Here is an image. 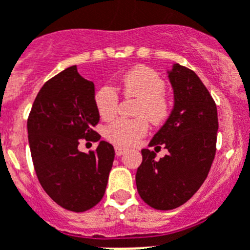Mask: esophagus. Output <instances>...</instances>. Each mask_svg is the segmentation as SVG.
Listing matches in <instances>:
<instances>
[{
	"mask_svg": "<svg viewBox=\"0 0 250 250\" xmlns=\"http://www.w3.org/2000/svg\"><path fill=\"white\" fill-rule=\"evenodd\" d=\"M125 152H126V148L125 147H121V146H116L115 147V153H116V156H123Z\"/></svg>",
	"mask_w": 250,
	"mask_h": 250,
	"instance_id": "34e87169",
	"label": "esophagus"
}]
</instances>
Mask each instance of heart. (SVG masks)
<instances>
[{
	"label": "heart",
	"instance_id": "obj_1",
	"mask_svg": "<svg viewBox=\"0 0 250 250\" xmlns=\"http://www.w3.org/2000/svg\"><path fill=\"white\" fill-rule=\"evenodd\" d=\"M121 88L125 96L139 100L135 108L137 119H120L111 123L104 135L112 143L130 146L143 137L148 130V120L160 124L168 116L170 108L165 98L166 83L154 70L149 67H135L121 79ZM94 106L103 120H110L117 112L119 94L111 85H102L94 94Z\"/></svg>",
	"mask_w": 250,
	"mask_h": 250
}]
</instances>
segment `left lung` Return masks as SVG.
<instances>
[{
  "mask_svg": "<svg viewBox=\"0 0 250 250\" xmlns=\"http://www.w3.org/2000/svg\"><path fill=\"white\" fill-rule=\"evenodd\" d=\"M167 74L174 108L149 147L164 146L168 153L157 161L153 150L143 149L135 175L140 198L161 211L180 207L203 184L216 154L218 130L216 103L197 74L179 63Z\"/></svg>",
  "mask_w": 250,
  "mask_h": 250,
  "instance_id": "obj_1",
  "label": "left lung"
}]
</instances>
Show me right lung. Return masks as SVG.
<instances>
[{
    "mask_svg": "<svg viewBox=\"0 0 250 250\" xmlns=\"http://www.w3.org/2000/svg\"><path fill=\"white\" fill-rule=\"evenodd\" d=\"M100 121L94 84L70 66L41 88L28 119V139L37 177L65 209L84 212L106 191L115 150L93 130ZM98 141L94 152L77 149L79 139Z\"/></svg>",
    "mask_w": 250,
    "mask_h": 250,
    "instance_id": "add662e5",
    "label": "right lung"
}]
</instances>
